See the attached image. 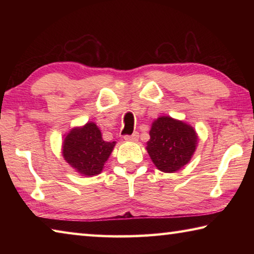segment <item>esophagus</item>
I'll list each match as a JSON object with an SVG mask.
<instances>
[{
    "label": "esophagus",
    "mask_w": 254,
    "mask_h": 254,
    "mask_svg": "<svg viewBox=\"0 0 254 254\" xmlns=\"http://www.w3.org/2000/svg\"><path fill=\"white\" fill-rule=\"evenodd\" d=\"M137 139H139V133H137V132H134L131 135H126V136H124V140L131 141V142H135V141H137Z\"/></svg>",
    "instance_id": "1"
}]
</instances>
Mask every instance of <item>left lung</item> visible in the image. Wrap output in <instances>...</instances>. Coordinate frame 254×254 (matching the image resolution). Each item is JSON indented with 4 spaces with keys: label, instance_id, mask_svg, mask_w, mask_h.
Instances as JSON below:
<instances>
[{
    "label": "left lung",
    "instance_id": "left-lung-1",
    "mask_svg": "<svg viewBox=\"0 0 254 254\" xmlns=\"http://www.w3.org/2000/svg\"><path fill=\"white\" fill-rule=\"evenodd\" d=\"M147 151L157 168L173 174L190 161L198 143L195 128L171 117H159L150 128Z\"/></svg>",
    "mask_w": 254,
    "mask_h": 254
}]
</instances>
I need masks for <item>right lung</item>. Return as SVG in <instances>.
Returning <instances> with one entry per match:
<instances>
[{"instance_id":"add662e5","label":"right lung","mask_w":254,"mask_h":254,"mask_svg":"<svg viewBox=\"0 0 254 254\" xmlns=\"http://www.w3.org/2000/svg\"><path fill=\"white\" fill-rule=\"evenodd\" d=\"M115 143V141L107 142L103 140L96 123L87 122L83 127H72L64 135L62 153L76 173L93 177L102 173Z\"/></svg>"}]
</instances>
